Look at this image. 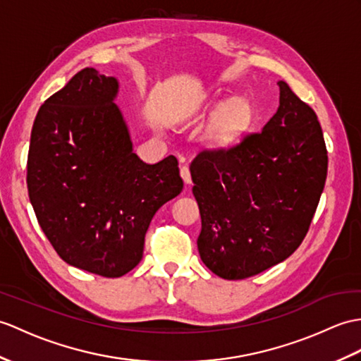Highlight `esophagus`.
Instances as JSON below:
<instances>
[{"instance_id":"34e87169","label":"esophagus","mask_w":361,"mask_h":361,"mask_svg":"<svg viewBox=\"0 0 361 361\" xmlns=\"http://www.w3.org/2000/svg\"><path fill=\"white\" fill-rule=\"evenodd\" d=\"M180 175H181L183 181L186 183V184H190V183H192V175H190V171H189L188 166H183V167H181V169H180Z\"/></svg>"}]
</instances>
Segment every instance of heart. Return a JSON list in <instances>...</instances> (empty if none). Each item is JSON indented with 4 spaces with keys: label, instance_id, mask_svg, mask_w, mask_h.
I'll use <instances>...</instances> for the list:
<instances>
[{
    "label": "heart",
    "instance_id": "obj_1",
    "mask_svg": "<svg viewBox=\"0 0 361 361\" xmlns=\"http://www.w3.org/2000/svg\"><path fill=\"white\" fill-rule=\"evenodd\" d=\"M198 107L207 114H216L207 128L206 140L215 146L235 142L254 124V107L246 99L200 98Z\"/></svg>",
    "mask_w": 361,
    "mask_h": 361
}]
</instances>
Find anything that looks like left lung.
Returning a JSON list of instances; mask_svg holds the SVG:
<instances>
[{
    "instance_id": "left-lung-1",
    "label": "left lung",
    "mask_w": 361,
    "mask_h": 361,
    "mask_svg": "<svg viewBox=\"0 0 361 361\" xmlns=\"http://www.w3.org/2000/svg\"><path fill=\"white\" fill-rule=\"evenodd\" d=\"M279 86L280 106L262 132L231 149L203 150L190 164L198 252L224 280L247 279L294 254L324 189L322 126L288 82Z\"/></svg>"
}]
</instances>
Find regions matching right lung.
<instances>
[{"label": "right lung", "mask_w": 361, "mask_h": 361, "mask_svg": "<svg viewBox=\"0 0 361 361\" xmlns=\"http://www.w3.org/2000/svg\"><path fill=\"white\" fill-rule=\"evenodd\" d=\"M120 82L94 67L39 107L27 189L41 229L67 264L116 279L142 258L155 212L183 190L178 161L146 164L115 104Z\"/></svg>", "instance_id": "right-lung-1"}]
</instances>
